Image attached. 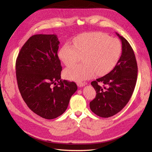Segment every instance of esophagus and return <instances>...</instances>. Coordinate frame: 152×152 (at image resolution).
Instances as JSON below:
<instances>
[{
  "label": "esophagus",
  "instance_id": "34e87169",
  "mask_svg": "<svg viewBox=\"0 0 152 152\" xmlns=\"http://www.w3.org/2000/svg\"><path fill=\"white\" fill-rule=\"evenodd\" d=\"M77 86H79V87H83V86H84L86 84V83H84V82H77Z\"/></svg>",
  "mask_w": 152,
  "mask_h": 152
}]
</instances>
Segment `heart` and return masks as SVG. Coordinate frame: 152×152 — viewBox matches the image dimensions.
<instances>
[{"label": "heart", "instance_id": "heart-1", "mask_svg": "<svg viewBox=\"0 0 152 152\" xmlns=\"http://www.w3.org/2000/svg\"><path fill=\"white\" fill-rule=\"evenodd\" d=\"M74 45L66 43L58 53L61 61L67 66L74 65L83 56L84 63L66 68L67 79L83 81L96 73L104 75L117 65L122 52V45L103 32H89L79 35L73 40Z\"/></svg>", "mask_w": 152, "mask_h": 152}]
</instances>
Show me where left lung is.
Masks as SVG:
<instances>
[{"label":"left lung","instance_id":"left-lung-1","mask_svg":"<svg viewBox=\"0 0 152 152\" xmlns=\"http://www.w3.org/2000/svg\"><path fill=\"white\" fill-rule=\"evenodd\" d=\"M116 34L122 45L120 59L108 74L91 82L96 96L89 103L90 108L103 118L113 116L121 111L131 98L137 81V65L134 50L125 38ZM99 83H103L104 87Z\"/></svg>","mask_w":152,"mask_h":152}]
</instances>
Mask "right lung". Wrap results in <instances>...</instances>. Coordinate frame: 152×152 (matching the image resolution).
Returning a JSON list of instances; mask_svg holds the SVG:
<instances>
[{"mask_svg": "<svg viewBox=\"0 0 152 152\" xmlns=\"http://www.w3.org/2000/svg\"><path fill=\"white\" fill-rule=\"evenodd\" d=\"M59 44L56 35H34L23 45L16 61L22 98L32 112L46 119L65 112L77 90L74 82L61 79Z\"/></svg>", "mask_w": 152, "mask_h": 152, "instance_id": "add662e5", "label": "right lung"}]
</instances>
